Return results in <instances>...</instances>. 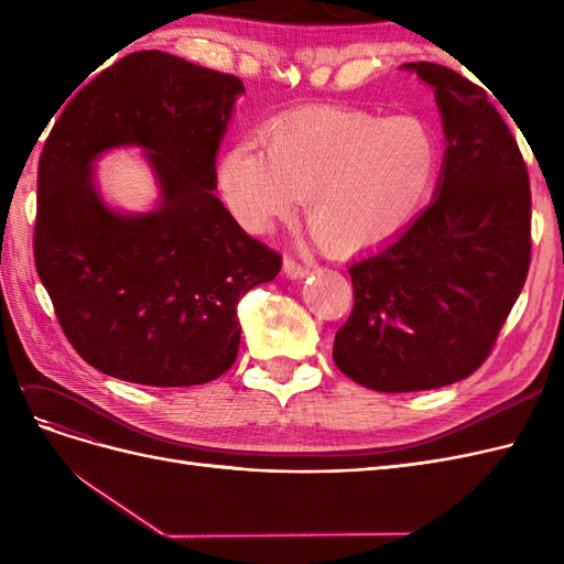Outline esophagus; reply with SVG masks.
<instances>
[{"label":"esophagus","instance_id":"34e87169","mask_svg":"<svg viewBox=\"0 0 564 564\" xmlns=\"http://www.w3.org/2000/svg\"><path fill=\"white\" fill-rule=\"evenodd\" d=\"M311 272V268L308 265H303V263H299V261H294L292 256H286L284 259V275L286 278H292V280H303L305 275H308Z\"/></svg>","mask_w":564,"mask_h":564}]
</instances>
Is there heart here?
Listing matches in <instances>:
<instances>
[{
	"mask_svg": "<svg viewBox=\"0 0 564 564\" xmlns=\"http://www.w3.org/2000/svg\"><path fill=\"white\" fill-rule=\"evenodd\" d=\"M263 143H235L218 164L228 209L251 232L289 218L308 197L319 240L340 253L398 237L429 199L437 135L412 115L315 108L270 122Z\"/></svg>",
	"mask_w": 564,
	"mask_h": 564,
	"instance_id": "obj_1",
	"label": "heart"
}]
</instances>
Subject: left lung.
Returning <instances> with one entry per match:
<instances>
[{
    "mask_svg": "<svg viewBox=\"0 0 564 564\" xmlns=\"http://www.w3.org/2000/svg\"><path fill=\"white\" fill-rule=\"evenodd\" d=\"M404 67L435 89L447 150L429 207L348 268L355 305L334 362L379 392L468 379L497 344L532 259L527 164L487 91L445 65Z\"/></svg>",
    "mask_w": 564,
    "mask_h": 564,
    "instance_id": "1",
    "label": "left lung"
}]
</instances>
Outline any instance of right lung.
I'll list each match as a JSON object with an SVG mask.
<instances>
[{"label": "right lung", "instance_id": "1", "mask_svg": "<svg viewBox=\"0 0 564 564\" xmlns=\"http://www.w3.org/2000/svg\"><path fill=\"white\" fill-rule=\"evenodd\" d=\"M242 79L164 51H135L94 77L51 129L37 169L35 265L84 362L141 386L218 379L237 360V303L275 280L282 256L214 195L216 152ZM149 150L163 204L108 210L93 160Z\"/></svg>", "mask_w": 564, "mask_h": 564}]
</instances>
